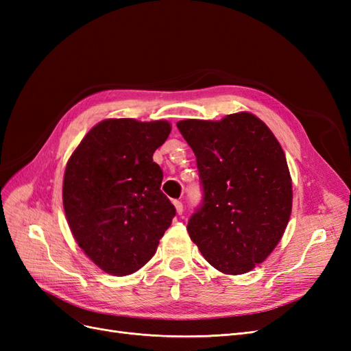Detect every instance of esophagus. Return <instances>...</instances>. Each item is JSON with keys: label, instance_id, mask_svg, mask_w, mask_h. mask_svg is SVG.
Masks as SVG:
<instances>
[{"label": "esophagus", "instance_id": "34e87169", "mask_svg": "<svg viewBox=\"0 0 351 351\" xmlns=\"http://www.w3.org/2000/svg\"><path fill=\"white\" fill-rule=\"evenodd\" d=\"M174 208H176V212H177L178 215L183 214V204H182V202L174 200Z\"/></svg>", "mask_w": 351, "mask_h": 351}]
</instances>
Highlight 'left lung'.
I'll return each mask as SVG.
<instances>
[{
	"label": "left lung",
	"mask_w": 351,
	"mask_h": 351,
	"mask_svg": "<svg viewBox=\"0 0 351 351\" xmlns=\"http://www.w3.org/2000/svg\"><path fill=\"white\" fill-rule=\"evenodd\" d=\"M196 155L204 204L187 231L222 274L252 271L277 247L293 206L291 176L277 137L256 115L177 123Z\"/></svg>",
	"instance_id": "8db88e82"
}]
</instances>
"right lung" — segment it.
<instances>
[{
	"label": "right lung",
	"instance_id": "obj_1",
	"mask_svg": "<svg viewBox=\"0 0 351 351\" xmlns=\"http://www.w3.org/2000/svg\"><path fill=\"white\" fill-rule=\"evenodd\" d=\"M171 132L165 120L107 119L69 158L62 206L74 240L104 272L124 277L155 254L176 208L161 192L154 152Z\"/></svg>",
	"mask_w": 351,
	"mask_h": 351
}]
</instances>
